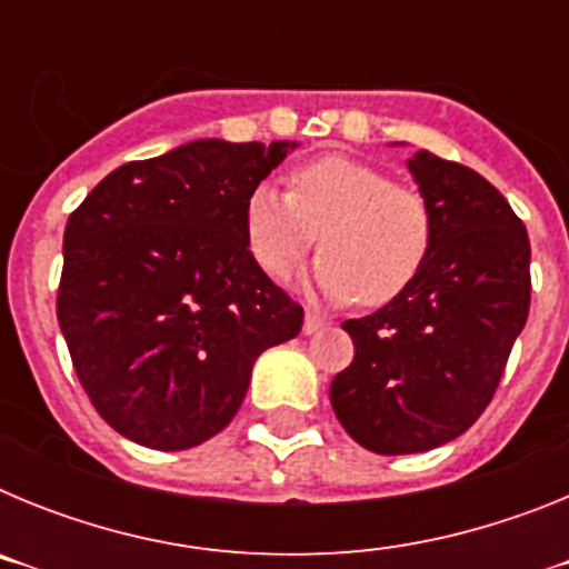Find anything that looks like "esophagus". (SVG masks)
I'll return each instance as SVG.
<instances>
[{
    "instance_id": "obj_1",
    "label": "esophagus",
    "mask_w": 569,
    "mask_h": 569,
    "mask_svg": "<svg viewBox=\"0 0 569 569\" xmlns=\"http://www.w3.org/2000/svg\"><path fill=\"white\" fill-rule=\"evenodd\" d=\"M325 325H328V321L321 319V316H316V313H308L305 316V325H301V330H305V333H319L321 328H325Z\"/></svg>"
}]
</instances>
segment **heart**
Instances as JSON below:
<instances>
[{"instance_id": "1", "label": "heart", "mask_w": 569, "mask_h": 569, "mask_svg": "<svg viewBox=\"0 0 569 569\" xmlns=\"http://www.w3.org/2000/svg\"><path fill=\"white\" fill-rule=\"evenodd\" d=\"M316 233L325 253L305 284L328 301L379 308L419 279L436 222L419 190L390 184L379 168L339 153L290 170L288 193L261 182L244 199L248 248L273 279L299 268Z\"/></svg>"}]
</instances>
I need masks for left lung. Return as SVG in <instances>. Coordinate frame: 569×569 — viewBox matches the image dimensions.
Instances as JSON below:
<instances>
[{"mask_svg": "<svg viewBox=\"0 0 569 569\" xmlns=\"http://www.w3.org/2000/svg\"><path fill=\"white\" fill-rule=\"evenodd\" d=\"M436 222L419 279L341 328L353 361L330 385L347 436L379 456L453 441L490 405L530 310V239L485 176L419 150L407 159Z\"/></svg>", "mask_w": 569, "mask_h": 569, "instance_id": "8db88e82", "label": "left lung"}]
</instances>
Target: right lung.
I'll return each instance as SVG.
<instances>
[{
	"mask_svg": "<svg viewBox=\"0 0 569 569\" xmlns=\"http://www.w3.org/2000/svg\"><path fill=\"white\" fill-rule=\"evenodd\" d=\"M293 148L196 139L116 168L70 213L59 328L84 393L124 439H213L256 359L299 336L305 310L244 236V199Z\"/></svg>",
	"mask_w": 569,
	"mask_h": 569,
	"instance_id": "add662e5",
	"label": "right lung"
}]
</instances>
